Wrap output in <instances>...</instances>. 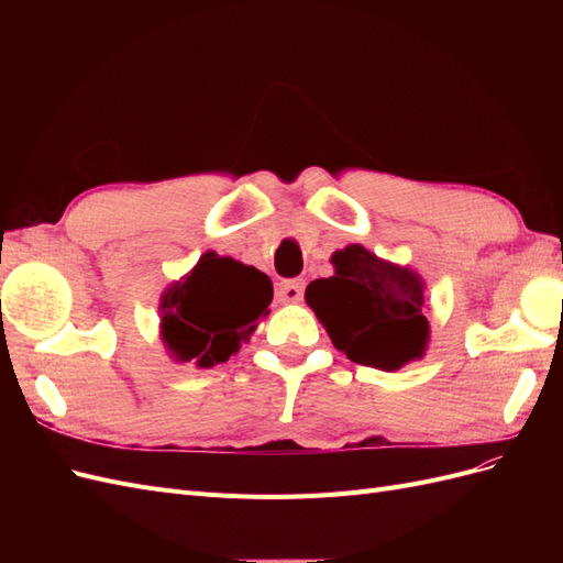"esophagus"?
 <instances>
[{
    "label": "esophagus",
    "instance_id": "1",
    "mask_svg": "<svg viewBox=\"0 0 563 563\" xmlns=\"http://www.w3.org/2000/svg\"><path fill=\"white\" fill-rule=\"evenodd\" d=\"M302 291H305V282L302 279H286L282 284H277V300L282 305H291V302H300L302 300Z\"/></svg>",
    "mask_w": 563,
    "mask_h": 563
}]
</instances>
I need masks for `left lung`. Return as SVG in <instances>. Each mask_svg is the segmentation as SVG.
<instances>
[{
  "label": "left lung",
  "mask_w": 563,
  "mask_h": 563,
  "mask_svg": "<svg viewBox=\"0 0 563 563\" xmlns=\"http://www.w3.org/2000/svg\"><path fill=\"white\" fill-rule=\"evenodd\" d=\"M333 277L305 288L335 350L354 364L399 371L418 362L430 343L424 279L416 269L389 263L362 244L331 255Z\"/></svg>",
  "instance_id": "8db88e82"
}]
</instances>
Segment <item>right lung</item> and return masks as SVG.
Wrapping results in <instances>:
<instances>
[{
	"mask_svg": "<svg viewBox=\"0 0 563 563\" xmlns=\"http://www.w3.org/2000/svg\"><path fill=\"white\" fill-rule=\"evenodd\" d=\"M265 272L207 251L159 298V338L174 362L211 368L225 364L269 314Z\"/></svg>",
	"mask_w": 563,
	"mask_h": 563,
	"instance_id": "right-lung-1",
	"label": "right lung"
}]
</instances>
